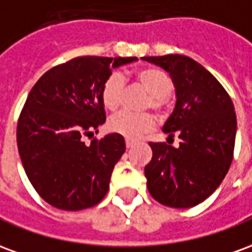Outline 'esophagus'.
I'll return each instance as SVG.
<instances>
[{
	"mask_svg": "<svg viewBox=\"0 0 252 252\" xmlns=\"http://www.w3.org/2000/svg\"><path fill=\"white\" fill-rule=\"evenodd\" d=\"M136 144V142H133V140H129V139H126V148H132L133 146Z\"/></svg>",
	"mask_w": 252,
	"mask_h": 252,
	"instance_id": "1",
	"label": "esophagus"
}]
</instances>
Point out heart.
I'll return each mask as SVG.
<instances>
[{"label": "heart", "mask_w": 252, "mask_h": 252, "mask_svg": "<svg viewBox=\"0 0 252 252\" xmlns=\"http://www.w3.org/2000/svg\"><path fill=\"white\" fill-rule=\"evenodd\" d=\"M135 81L140 88L148 92V97L143 104V109L163 112L174 86L169 74L157 67H144L136 71ZM126 94V82L124 75L121 72H112L105 79L101 89V98L104 106L108 110H116L123 104ZM154 126L155 119L150 113L120 112L112 116L108 121L110 132L128 139H137L151 131Z\"/></svg>", "instance_id": "b5f03b06"}]
</instances>
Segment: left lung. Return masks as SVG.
Returning a JSON list of instances; mask_svg holds the SVG:
<instances>
[{"label":"left lung","instance_id":"obj_1","mask_svg":"<svg viewBox=\"0 0 252 252\" xmlns=\"http://www.w3.org/2000/svg\"><path fill=\"white\" fill-rule=\"evenodd\" d=\"M170 72L177 104L163 126L175 148L150 142L153 159L144 167L150 194L171 208H191L220 186L233 159L236 115L222 85L185 55L144 57Z\"/></svg>","mask_w":252,"mask_h":252}]
</instances>
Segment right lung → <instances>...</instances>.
Returning <instances> with one entry per match:
<instances>
[{"label":"right lung","mask_w":252,"mask_h":252,"mask_svg":"<svg viewBox=\"0 0 252 252\" xmlns=\"http://www.w3.org/2000/svg\"><path fill=\"white\" fill-rule=\"evenodd\" d=\"M137 58L79 57L44 72L17 123V147L28 180L43 200L62 211L97 205L109 189L124 137L110 133L85 144L106 120L101 89L112 68Z\"/></svg>","instance_id":"right-lung-1"}]
</instances>
